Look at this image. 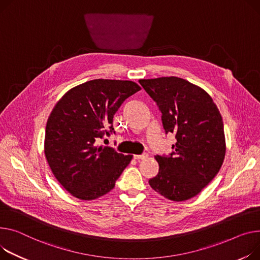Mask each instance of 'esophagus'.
Masks as SVG:
<instances>
[{
	"instance_id": "1",
	"label": "esophagus",
	"mask_w": 260,
	"mask_h": 260,
	"mask_svg": "<svg viewBox=\"0 0 260 260\" xmlns=\"http://www.w3.org/2000/svg\"><path fill=\"white\" fill-rule=\"evenodd\" d=\"M148 157V154L147 153H143V154H134V159L135 160H143V159H145V158H147Z\"/></svg>"
}]
</instances>
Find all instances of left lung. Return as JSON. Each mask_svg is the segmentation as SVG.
I'll use <instances>...</instances> for the list:
<instances>
[{"instance_id": "obj_1", "label": "left lung", "mask_w": 260, "mask_h": 260, "mask_svg": "<svg viewBox=\"0 0 260 260\" xmlns=\"http://www.w3.org/2000/svg\"><path fill=\"white\" fill-rule=\"evenodd\" d=\"M162 113L165 133L176 134L172 152L154 155L159 174L148 181L164 198L181 202L199 194L219 171L224 154L221 115L210 95L176 76L140 79Z\"/></svg>"}]
</instances>
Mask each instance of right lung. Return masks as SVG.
<instances>
[{
  "instance_id": "1",
  "label": "right lung",
  "mask_w": 260,
  "mask_h": 260,
  "mask_svg": "<svg viewBox=\"0 0 260 260\" xmlns=\"http://www.w3.org/2000/svg\"><path fill=\"white\" fill-rule=\"evenodd\" d=\"M140 90L131 80L94 79L69 90L52 110L45 155L52 174L73 197L91 201L107 194L129 164L133 155L97 146L96 140L115 134L114 115Z\"/></svg>"
}]
</instances>
